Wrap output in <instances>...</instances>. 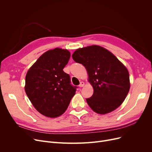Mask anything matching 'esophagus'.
I'll list each match as a JSON object with an SVG mask.
<instances>
[{"label":"esophagus","mask_w":152,"mask_h":152,"mask_svg":"<svg viewBox=\"0 0 152 152\" xmlns=\"http://www.w3.org/2000/svg\"><path fill=\"white\" fill-rule=\"evenodd\" d=\"M84 86V83L82 81V82L80 83V84L79 85V87H83Z\"/></svg>","instance_id":"34e87169"}]
</instances>
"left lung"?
<instances>
[{"mask_svg": "<svg viewBox=\"0 0 152 152\" xmlns=\"http://www.w3.org/2000/svg\"><path fill=\"white\" fill-rule=\"evenodd\" d=\"M72 57L81 63L94 88L87 104L99 114L111 112L120 106L130 89L129 72L115 56L105 48L91 45L77 49Z\"/></svg>", "mask_w": 152, "mask_h": 152, "instance_id": "obj_1", "label": "left lung"}]
</instances>
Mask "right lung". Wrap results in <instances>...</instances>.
Wrapping results in <instances>:
<instances>
[{"label":"right lung","instance_id":"right-lung-1","mask_svg":"<svg viewBox=\"0 0 152 152\" xmlns=\"http://www.w3.org/2000/svg\"><path fill=\"white\" fill-rule=\"evenodd\" d=\"M70 58L66 49L55 48L43 53L27 72L25 89L40 113L49 118L65 112L77 87L70 84V76L63 71Z\"/></svg>","mask_w":152,"mask_h":152}]
</instances>
